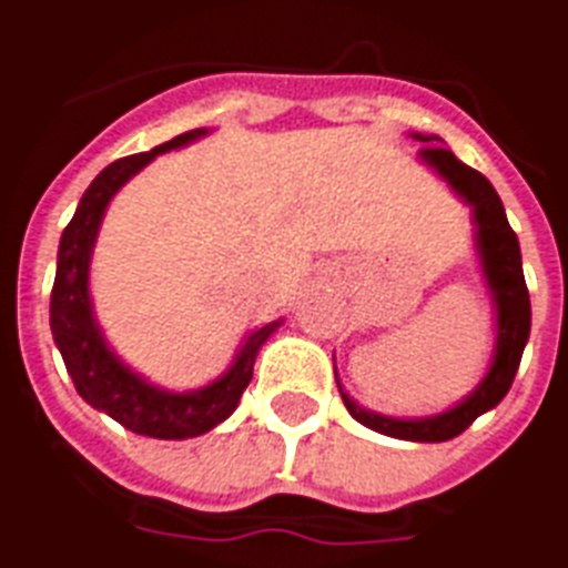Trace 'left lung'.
<instances>
[{
    "instance_id": "8db88e82",
    "label": "left lung",
    "mask_w": 568,
    "mask_h": 568,
    "mask_svg": "<svg viewBox=\"0 0 568 568\" xmlns=\"http://www.w3.org/2000/svg\"><path fill=\"white\" fill-rule=\"evenodd\" d=\"M415 139L426 142V148H420V156L474 206L483 270H486L491 293H495V302H498V353H495V362H491L486 379L480 382V388L474 390L471 397L450 412L426 417V420H397V417L373 415V412H364L355 399L346 397L344 390H341V397H344L349 415L376 433L403 438V442H447V438L465 433L483 412H489L507 397L509 385L516 379L518 364H521L527 337H530V296H527L525 272H521L518 236L509 227L504 204H500L498 192L491 189L489 180L483 178L480 171L468 169L465 162L456 160L447 148L433 144L438 142L435 135H415Z\"/></svg>"
}]
</instances>
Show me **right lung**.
<instances>
[{"label":"right lung","mask_w":568,"mask_h":568,"mask_svg":"<svg viewBox=\"0 0 568 568\" xmlns=\"http://www.w3.org/2000/svg\"><path fill=\"white\" fill-rule=\"evenodd\" d=\"M206 130H189V133L171 139L148 153H135L105 165L85 189L77 213L64 227L59 245V266H55V284L50 296V328L52 341L59 346L70 379L77 385L79 397L88 406L100 408L118 424L139 435L165 438V442H183L195 435L210 433L224 417H231L243 390L248 388L254 371V358L261 353L263 341L270 337L281 323H270L245 337L243 349L231 364V371L222 379L189 394H169L139 379L133 371H126L115 355L103 344V334L91 316V298H88V261L94 245L97 227L103 219L105 206L118 189L144 169L153 156L192 142Z\"/></svg>","instance_id":"obj_1"}]
</instances>
